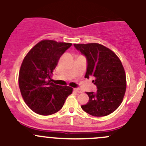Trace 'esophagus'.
Masks as SVG:
<instances>
[{
	"label": "esophagus",
	"instance_id": "1",
	"mask_svg": "<svg viewBox=\"0 0 146 146\" xmlns=\"http://www.w3.org/2000/svg\"><path fill=\"white\" fill-rule=\"evenodd\" d=\"M73 90L76 92H79V93H81L82 92V91L80 89H78V88H73Z\"/></svg>",
	"mask_w": 146,
	"mask_h": 146
}]
</instances>
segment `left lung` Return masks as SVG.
Returning <instances> with one entry per match:
<instances>
[{"mask_svg":"<svg viewBox=\"0 0 146 146\" xmlns=\"http://www.w3.org/2000/svg\"><path fill=\"white\" fill-rule=\"evenodd\" d=\"M73 45L86 58L85 78L92 76L98 89L86 92L89 101L81 108L94 117L109 115L119 107L126 92V74L121 62L112 51L100 44Z\"/></svg>","mask_w":146,"mask_h":146,"instance_id":"obj_1","label":"left lung"}]
</instances>
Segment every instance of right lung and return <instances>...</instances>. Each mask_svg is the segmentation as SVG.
<instances>
[{"label": "right lung", "instance_id": "obj_1", "mask_svg": "<svg viewBox=\"0 0 146 146\" xmlns=\"http://www.w3.org/2000/svg\"><path fill=\"white\" fill-rule=\"evenodd\" d=\"M72 44L42 40L25 57L19 73V87L28 107L36 114L50 115L59 111L73 88L51 82L60 57Z\"/></svg>", "mask_w": 146, "mask_h": 146}]
</instances>
